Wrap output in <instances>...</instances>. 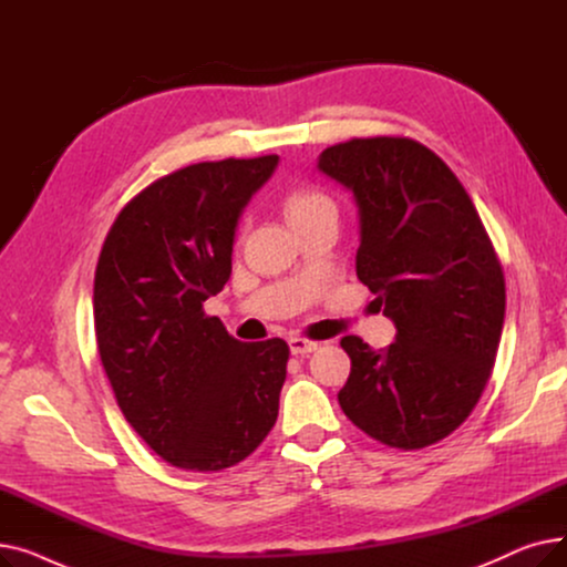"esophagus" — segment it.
<instances>
[{"instance_id": "esophagus-1", "label": "esophagus", "mask_w": 567, "mask_h": 567, "mask_svg": "<svg viewBox=\"0 0 567 567\" xmlns=\"http://www.w3.org/2000/svg\"><path fill=\"white\" fill-rule=\"evenodd\" d=\"M289 349H291L293 355H308V353L319 349V342L308 340V338H291L289 340Z\"/></svg>"}]
</instances>
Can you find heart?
<instances>
[{
  "label": "heart",
  "mask_w": 567,
  "mask_h": 567,
  "mask_svg": "<svg viewBox=\"0 0 567 567\" xmlns=\"http://www.w3.org/2000/svg\"><path fill=\"white\" fill-rule=\"evenodd\" d=\"M285 214L291 227L301 225L321 214H336V202L329 193L315 186H299L287 193L285 197Z\"/></svg>",
  "instance_id": "obj_1"
}]
</instances>
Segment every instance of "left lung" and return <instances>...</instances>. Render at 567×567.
<instances>
[{
	"label": "left lung",
	"mask_w": 567,
	"mask_h": 567,
	"mask_svg": "<svg viewBox=\"0 0 567 567\" xmlns=\"http://www.w3.org/2000/svg\"><path fill=\"white\" fill-rule=\"evenodd\" d=\"M319 169L353 193L361 216L355 276L391 317L395 342L340 340L351 374L338 402L374 441L421 451L453 434L492 377L505 278L489 234L453 169L421 142L353 137Z\"/></svg>",
	"instance_id": "8db88e82"
}]
</instances>
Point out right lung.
Returning <instances> with one entry per match:
<instances>
[{
    "label": "right lung",
    "mask_w": 567,
    "mask_h": 567,
    "mask_svg": "<svg viewBox=\"0 0 567 567\" xmlns=\"http://www.w3.org/2000/svg\"><path fill=\"white\" fill-rule=\"evenodd\" d=\"M278 156L195 163L156 178L110 227L94 329L116 404L186 471L244 462L278 421L289 347L234 340L204 312L231 274L234 229Z\"/></svg>",
    "instance_id": "obj_1"
}]
</instances>
